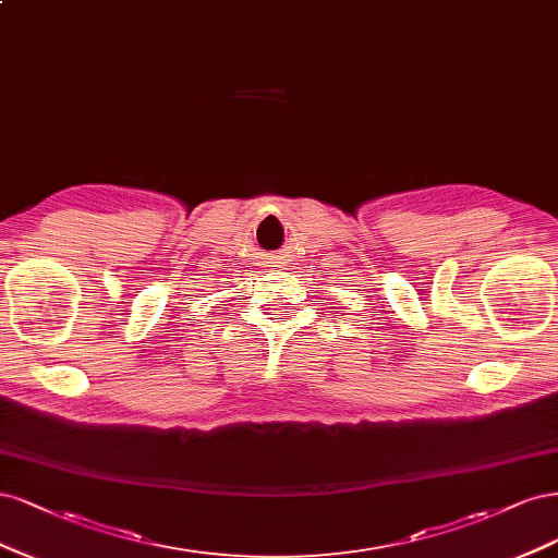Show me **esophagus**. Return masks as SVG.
I'll use <instances>...</instances> for the list:
<instances>
[{"mask_svg": "<svg viewBox=\"0 0 558 558\" xmlns=\"http://www.w3.org/2000/svg\"><path fill=\"white\" fill-rule=\"evenodd\" d=\"M268 264H278V262H268Z\"/></svg>", "mask_w": 558, "mask_h": 558, "instance_id": "34e87169", "label": "esophagus"}]
</instances>
